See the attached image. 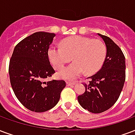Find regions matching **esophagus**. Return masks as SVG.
Returning a JSON list of instances; mask_svg holds the SVG:
<instances>
[{
	"mask_svg": "<svg viewBox=\"0 0 135 135\" xmlns=\"http://www.w3.org/2000/svg\"><path fill=\"white\" fill-rule=\"evenodd\" d=\"M75 84H76V82H70V81H67V82H66V85L73 86V85H74Z\"/></svg>",
	"mask_w": 135,
	"mask_h": 135,
	"instance_id": "esophagus-1",
	"label": "esophagus"
}]
</instances>
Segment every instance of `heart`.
Listing matches in <instances>:
<instances>
[{
	"label": "heart",
	"mask_w": 135,
	"mask_h": 135,
	"mask_svg": "<svg viewBox=\"0 0 135 135\" xmlns=\"http://www.w3.org/2000/svg\"><path fill=\"white\" fill-rule=\"evenodd\" d=\"M107 54L105 44L102 41L89 37L75 36L64 38L62 46H52L49 49L48 56L56 69H61L71 60L74 62L59 73L60 78L74 80L85 71L93 74L99 71Z\"/></svg>",
	"instance_id": "heart-1"
}]
</instances>
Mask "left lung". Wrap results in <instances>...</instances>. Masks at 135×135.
Masks as SVG:
<instances>
[{
	"label": "left lung",
	"mask_w": 135,
	"mask_h": 135,
	"mask_svg": "<svg viewBox=\"0 0 135 135\" xmlns=\"http://www.w3.org/2000/svg\"><path fill=\"white\" fill-rule=\"evenodd\" d=\"M107 47L102 67L84 84L85 91L78 97L83 108L92 113L103 112L115 104L125 81V57L122 50L110 38L98 33Z\"/></svg>",
	"instance_id": "8db88e82"
}]
</instances>
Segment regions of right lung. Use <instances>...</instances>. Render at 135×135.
I'll return each instance as SVG.
<instances>
[{
    "label": "right lung",
    "instance_id": "right-lung-1",
    "mask_svg": "<svg viewBox=\"0 0 135 135\" xmlns=\"http://www.w3.org/2000/svg\"><path fill=\"white\" fill-rule=\"evenodd\" d=\"M56 34L36 32L16 46L9 63L12 89L21 103L35 112L54 107L66 86L63 80L46 81L55 73L48 51Z\"/></svg>",
    "mask_w": 135,
    "mask_h": 135
}]
</instances>
